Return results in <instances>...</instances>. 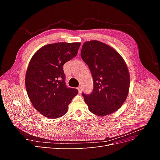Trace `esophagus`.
<instances>
[{
	"mask_svg": "<svg viewBox=\"0 0 160 160\" xmlns=\"http://www.w3.org/2000/svg\"><path fill=\"white\" fill-rule=\"evenodd\" d=\"M77 89H78V91H79V93H81V91H82V88H81V87H78V88H77Z\"/></svg>",
	"mask_w": 160,
	"mask_h": 160,
	"instance_id": "esophagus-1",
	"label": "esophagus"
}]
</instances>
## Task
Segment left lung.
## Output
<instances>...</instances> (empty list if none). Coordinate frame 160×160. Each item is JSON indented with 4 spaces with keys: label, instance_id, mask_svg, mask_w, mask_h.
<instances>
[{
    "label": "left lung",
    "instance_id": "8db88e82",
    "mask_svg": "<svg viewBox=\"0 0 160 160\" xmlns=\"http://www.w3.org/2000/svg\"><path fill=\"white\" fill-rule=\"evenodd\" d=\"M81 56L93 79L91 93H82L89 111L99 116L113 113L125 102L129 89V73L123 58L98 41L84 42Z\"/></svg>",
    "mask_w": 160,
    "mask_h": 160
}]
</instances>
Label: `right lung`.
<instances>
[{
	"label": "right lung",
	"instance_id": "1",
	"mask_svg": "<svg viewBox=\"0 0 160 160\" xmlns=\"http://www.w3.org/2000/svg\"><path fill=\"white\" fill-rule=\"evenodd\" d=\"M80 42H57L41 47L28 64L25 85L33 107L48 118H60L78 90L67 88L63 65L77 55Z\"/></svg>",
	"mask_w": 160,
	"mask_h": 160
}]
</instances>
